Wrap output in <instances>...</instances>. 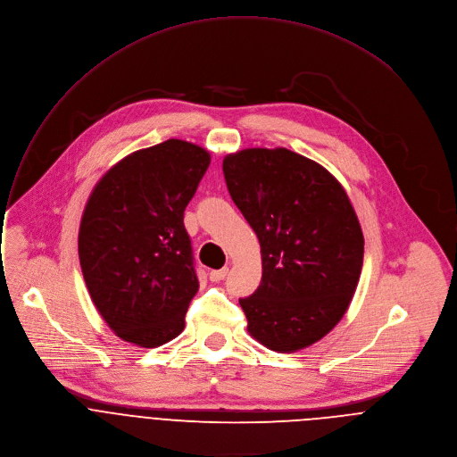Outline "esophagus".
Returning a JSON list of instances; mask_svg holds the SVG:
<instances>
[{"instance_id":"esophagus-1","label":"esophagus","mask_w":457,"mask_h":457,"mask_svg":"<svg viewBox=\"0 0 457 457\" xmlns=\"http://www.w3.org/2000/svg\"><path fill=\"white\" fill-rule=\"evenodd\" d=\"M227 274H228V269H220V270H211L209 278H211V281L218 283V281L225 279V278H227Z\"/></svg>"}]
</instances>
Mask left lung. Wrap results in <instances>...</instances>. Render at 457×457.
Returning <instances> with one entry per match:
<instances>
[{
    "label": "left lung",
    "instance_id": "1",
    "mask_svg": "<svg viewBox=\"0 0 457 457\" xmlns=\"http://www.w3.org/2000/svg\"><path fill=\"white\" fill-rule=\"evenodd\" d=\"M223 174L262 246V283L239 299L248 334L287 353L314 345L345 316L363 267L365 239L345 188L283 146L228 154Z\"/></svg>",
    "mask_w": 457,
    "mask_h": 457
}]
</instances>
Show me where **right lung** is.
I'll return each instance as SVG.
<instances>
[{"mask_svg": "<svg viewBox=\"0 0 457 457\" xmlns=\"http://www.w3.org/2000/svg\"><path fill=\"white\" fill-rule=\"evenodd\" d=\"M211 154L167 139L105 172L85 205L78 252L94 307L127 343L156 348L185 328L199 283L183 212Z\"/></svg>", "mask_w": 457, "mask_h": 457, "instance_id": "1", "label": "right lung"}]
</instances>
